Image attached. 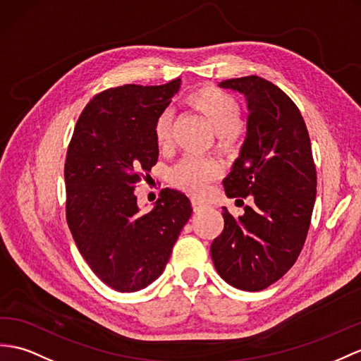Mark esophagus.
Masks as SVG:
<instances>
[{
	"label": "esophagus",
	"instance_id": "obj_1",
	"mask_svg": "<svg viewBox=\"0 0 361 361\" xmlns=\"http://www.w3.org/2000/svg\"><path fill=\"white\" fill-rule=\"evenodd\" d=\"M191 205H192V209H195V211H200V209H204V208L208 207L207 202L199 199V197H192L191 199Z\"/></svg>",
	"mask_w": 361,
	"mask_h": 361
}]
</instances>
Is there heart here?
I'll list each match as a JSON object with an SVG mask.
<instances>
[{
  "mask_svg": "<svg viewBox=\"0 0 361 361\" xmlns=\"http://www.w3.org/2000/svg\"><path fill=\"white\" fill-rule=\"evenodd\" d=\"M190 107L197 110L219 135V147L230 148L234 144L235 128L242 119L240 105L230 93L217 87L207 85L188 94ZM154 142L159 148H166L171 140V114L162 111L154 121ZM221 174V165L207 157H183L170 170L169 178L176 187L191 195H200L211 180Z\"/></svg>",
  "mask_w": 361,
  "mask_h": 361,
  "instance_id": "obj_1",
  "label": "heart"
}]
</instances>
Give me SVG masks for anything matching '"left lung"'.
<instances>
[{"mask_svg": "<svg viewBox=\"0 0 361 361\" xmlns=\"http://www.w3.org/2000/svg\"><path fill=\"white\" fill-rule=\"evenodd\" d=\"M219 85L242 93L250 111L224 188L228 197L251 196L254 205L237 219L224 207L225 226L211 243V259L226 283L262 291L291 269L310 230L317 192L311 140L297 105L267 79L252 75Z\"/></svg>", "mask_w": 361, "mask_h": 361, "instance_id": "obj_1", "label": "left lung"}]
</instances>
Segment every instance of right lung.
Here are the masks:
<instances>
[{"label":"right lung","mask_w":361,"mask_h":361,"mask_svg":"<svg viewBox=\"0 0 361 361\" xmlns=\"http://www.w3.org/2000/svg\"><path fill=\"white\" fill-rule=\"evenodd\" d=\"M164 85L126 84L85 105L68 144L66 217L92 271L119 293H133L162 274L183 225L190 199L165 188L150 213H139L136 183L157 162L154 121L178 93Z\"/></svg>","instance_id":"right-lung-1"}]
</instances>
